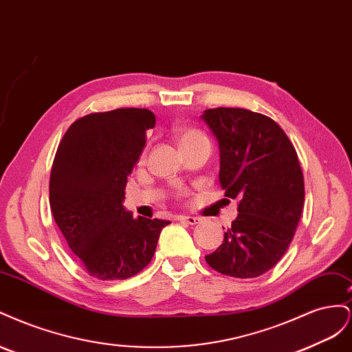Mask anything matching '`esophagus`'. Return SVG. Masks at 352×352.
Wrapping results in <instances>:
<instances>
[{
	"instance_id": "obj_1",
	"label": "esophagus",
	"mask_w": 352,
	"mask_h": 352,
	"mask_svg": "<svg viewBox=\"0 0 352 352\" xmlns=\"http://www.w3.org/2000/svg\"><path fill=\"white\" fill-rule=\"evenodd\" d=\"M177 219L182 223H188V225H198L201 221L199 217H194V216H179Z\"/></svg>"
}]
</instances>
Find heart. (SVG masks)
Returning a JSON list of instances; mask_svg holds the SVG:
<instances>
[{"label":"heart","mask_w":352,"mask_h":352,"mask_svg":"<svg viewBox=\"0 0 352 352\" xmlns=\"http://www.w3.org/2000/svg\"><path fill=\"white\" fill-rule=\"evenodd\" d=\"M176 136H177V141H179L180 146L207 138L199 129H197V127H177Z\"/></svg>","instance_id":"b5f03b06"}]
</instances>
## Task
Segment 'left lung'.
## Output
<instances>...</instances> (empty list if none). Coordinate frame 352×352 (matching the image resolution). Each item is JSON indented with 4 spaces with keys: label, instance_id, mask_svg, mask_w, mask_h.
I'll return each instance as SVG.
<instances>
[{
    "label": "left lung",
    "instance_id": "1",
    "mask_svg": "<svg viewBox=\"0 0 352 352\" xmlns=\"http://www.w3.org/2000/svg\"><path fill=\"white\" fill-rule=\"evenodd\" d=\"M201 119L219 142L225 197L239 199L238 217L206 261L232 278H257L283 257L301 219L305 194L296 151L282 127L264 114L217 107Z\"/></svg>",
    "mask_w": 352,
    "mask_h": 352
}]
</instances>
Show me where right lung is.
<instances>
[{
    "label": "right lung",
    "instance_id": "obj_1",
    "mask_svg": "<svg viewBox=\"0 0 352 352\" xmlns=\"http://www.w3.org/2000/svg\"><path fill=\"white\" fill-rule=\"evenodd\" d=\"M155 116L146 109L91 113L73 122L50 177L52 216L69 248L95 279L123 280L150 264L168 220L138 217L123 207L127 176Z\"/></svg>",
    "mask_w": 352,
    "mask_h": 352
}]
</instances>
